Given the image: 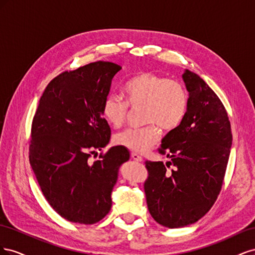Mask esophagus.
<instances>
[{"label": "esophagus", "mask_w": 255, "mask_h": 255, "mask_svg": "<svg viewBox=\"0 0 255 255\" xmlns=\"http://www.w3.org/2000/svg\"><path fill=\"white\" fill-rule=\"evenodd\" d=\"M130 157H132L136 161H141L142 160V157L140 155H138L137 153H130Z\"/></svg>", "instance_id": "1"}]
</instances>
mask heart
Here are the masks:
<instances>
[{
    "instance_id": "1",
    "label": "heart",
    "mask_w": 255,
    "mask_h": 255,
    "mask_svg": "<svg viewBox=\"0 0 255 255\" xmlns=\"http://www.w3.org/2000/svg\"><path fill=\"white\" fill-rule=\"evenodd\" d=\"M126 101L116 95H107L101 105L104 119L114 128L126 122L129 112L141 107L143 127L123 130L115 142L134 153H145L159 139V128L172 132L187 115L189 95L184 85L151 71H139L123 85Z\"/></svg>"
}]
</instances>
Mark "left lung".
<instances>
[{
  "mask_svg": "<svg viewBox=\"0 0 255 255\" xmlns=\"http://www.w3.org/2000/svg\"><path fill=\"white\" fill-rule=\"evenodd\" d=\"M189 106L182 125L161 140L170 161L145 160L146 204L153 219L169 229L197 222L222 187L232 145L228 113L211 87L189 70L183 74Z\"/></svg>",
  "mask_w": 255,
  "mask_h": 255,
  "instance_id": "8db88e82",
  "label": "left lung"
}]
</instances>
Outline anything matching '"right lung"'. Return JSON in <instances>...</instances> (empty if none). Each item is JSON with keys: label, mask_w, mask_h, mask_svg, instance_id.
I'll return each instance as SVG.
<instances>
[{"label": "right lung", "mask_w": 255, "mask_h": 255, "mask_svg": "<svg viewBox=\"0 0 255 255\" xmlns=\"http://www.w3.org/2000/svg\"><path fill=\"white\" fill-rule=\"evenodd\" d=\"M120 70L100 60L60 73L45 87L33 118L29 164L44 198L68 221L94 225L109 214L118 169L129 158L117 145L89 159L110 142L101 105Z\"/></svg>", "instance_id": "1"}]
</instances>
